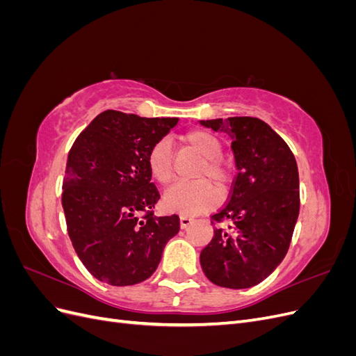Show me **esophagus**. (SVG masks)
<instances>
[{"instance_id":"esophagus-1","label":"esophagus","mask_w":356,"mask_h":356,"mask_svg":"<svg viewBox=\"0 0 356 356\" xmlns=\"http://www.w3.org/2000/svg\"><path fill=\"white\" fill-rule=\"evenodd\" d=\"M191 221H193V218L188 217V215H181V217H179V225H181V229L188 227V225L191 224Z\"/></svg>"}]
</instances>
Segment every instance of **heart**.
Returning <instances> with one entry per match:
<instances>
[{
    "instance_id": "b5f03b06",
    "label": "heart",
    "mask_w": 356,
    "mask_h": 356,
    "mask_svg": "<svg viewBox=\"0 0 356 356\" xmlns=\"http://www.w3.org/2000/svg\"><path fill=\"white\" fill-rule=\"evenodd\" d=\"M182 141L203 159V165L197 170V177H208L217 186L224 187L229 179V170L220 160L222 147L218 139L212 134L202 131V129H193L182 136ZM147 166L149 175L161 186L169 184L174 178L170 144L166 139H160L149 148L147 154ZM215 200H217V193L207 179L179 182V184L170 187L163 196V204L169 211L184 215H195L208 209Z\"/></svg>"
}]
</instances>
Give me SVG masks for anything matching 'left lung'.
<instances>
[{"label": "left lung", "mask_w": 356, "mask_h": 356, "mask_svg": "<svg viewBox=\"0 0 356 356\" xmlns=\"http://www.w3.org/2000/svg\"><path fill=\"white\" fill-rule=\"evenodd\" d=\"M200 124L232 139L238 169L227 203L211 217L217 227L200 252V264L215 285L251 288L288 252L300 212L297 161L284 139L260 118H215Z\"/></svg>", "instance_id": "obj_1"}]
</instances>
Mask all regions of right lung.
Here are the masks:
<instances>
[{"label": "right lung", "instance_id": "right-lung-1", "mask_svg": "<svg viewBox=\"0 0 356 356\" xmlns=\"http://www.w3.org/2000/svg\"><path fill=\"white\" fill-rule=\"evenodd\" d=\"M179 118H147L106 110L70 149L62 207L70 239L101 282L135 285L152 276L179 217H156L160 199L147 154Z\"/></svg>", "mask_w": 356, "mask_h": 356}]
</instances>
